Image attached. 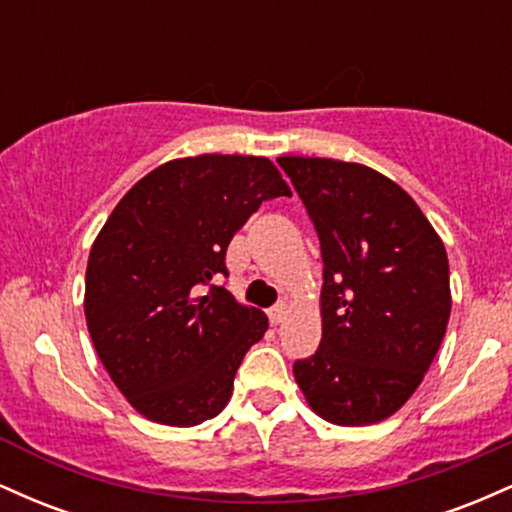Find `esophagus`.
<instances>
[{
    "instance_id": "esophagus-1",
    "label": "esophagus",
    "mask_w": 512,
    "mask_h": 512,
    "mask_svg": "<svg viewBox=\"0 0 512 512\" xmlns=\"http://www.w3.org/2000/svg\"><path fill=\"white\" fill-rule=\"evenodd\" d=\"M286 310H289V303L286 301H279L272 310H269V320H272V325H279V322L284 320Z\"/></svg>"
}]
</instances>
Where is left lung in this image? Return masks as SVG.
<instances>
[{"mask_svg": "<svg viewBox=\"0 0 512 512\" xmlns=\"http://www.w3.org/2000/svg\"><path fill=\"white\" fill-rule=\"evenodd\" d=\"M320 238L322 342L293 375L317 416L378 424L404 407L450 320L448 252L419 204L361 163L276 158Z\"/></svg>", "mask_w": 512, "mask_h": 512, "instance_id": "8db88e82", "label": "left lung"}]
</instances>
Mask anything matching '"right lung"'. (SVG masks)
I'll return each mask as SVG.
<instances>
[{
  "label": "right lung",
  "instance_id": "right-lung-1",
  "mask_svg": "<svg viewBox=\"0 0 512 512\" xmlns=\"http://www.w3.org/2000/svg\"><path fill=\"white\" fill-rule=\"evenodd\" d=\"M291 197L264 156L173 158L117 202L91 245L84 313L96 354L139 414L166 426L214 419L267 332L262 310L211 281L264 199Z\"/></svg>",
  "mask_w": 512,
  "mask_h": 512
}]
</instances>
